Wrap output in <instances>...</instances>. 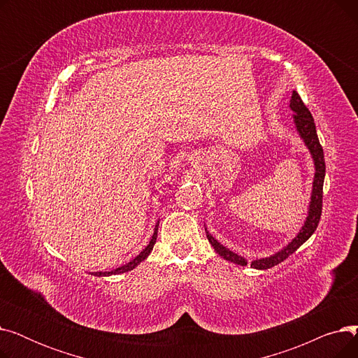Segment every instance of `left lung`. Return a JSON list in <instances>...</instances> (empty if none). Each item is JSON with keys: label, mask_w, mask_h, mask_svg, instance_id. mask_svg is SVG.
<instances>
[{"label": "left lung", "mask_w": 358, "mask_h": 358, "mask_svg": "<svg viewBox=\"0 0 358 358\" xmlns=\"http://www.w3.org/2000/svg\"><path fill=\"white\" fill-rule=\"evenodd\" d=\"M290 108H292V111H294L293 122H294L296 130L299 131L300 138L303 139L305 145L308 146L309 152L313 158V162H315V177H313V185H312L309 212H308V217L305 220V224L302 227V229L299 231V234L292 239V242L287 243V245L283 250H280L274 255L254 259L251 262V267L257 268V270H267V268H271V267L280 264L281 261H285L289 255H292L300 245H303V243L316 231L319 219H321V213H322V189H324V178H325L324 149H322L321 143H319L317 134H316V126H315V122H313L310 111L308 110V107L305 106V103L302 101V99H300V96L296 91H293V94H292ZM206 235H208V239L212 243V247L215 248V251L222 258L228 259V261H231V262H234V264H238V266H247L248 264V261L245 258L232 252L229 248L223 247L220 242H217L208 232V229H206Z\"/></svg>", "instance_id": "1"}]
</instances>
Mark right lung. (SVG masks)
<instances>
[{"label": "right lung", "mask_w": 358, "mask_h": 358, "mask_svg": "<svg viewBox=\"0 0 358 358\" xmlns=\"http://www.w3.org/2000/svg\"><path fill=\"white\" fill-rule=\"evenodd\" d=\"M158 224H159V222L155 224L154 235H152V238H150V241H149L148 245L145 247V250H142L141 254L136 255L134 259H130V261L127 262V264L120 266L119 268L111 270V271H97V273H92V274L97 275V277H101V275H111V274H122V273H127V271H130V270H134L135 267H138V266L141 264V262L150 254V251H152V248H154V245H155L157 235H158Z\"/></svg>", "instance_id": "add662e5"}]
</instances>
